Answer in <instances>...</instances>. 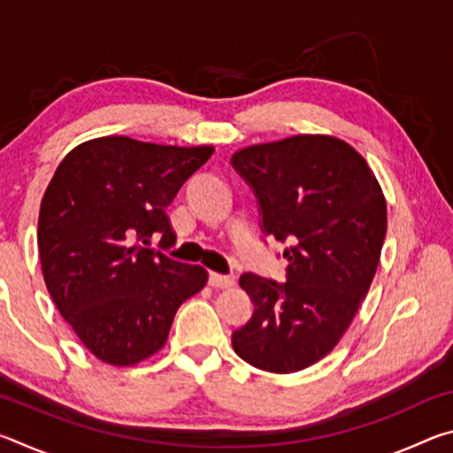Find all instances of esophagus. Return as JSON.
<instances>
[{"mask_svg": "<svg viewBox=\"0 0 453 453\" xmlns=\"http://www.w3.org/2000/svg\"><path fill=\"white\" fill-rule=\"evenodd\" d=\"M234 278L232 275H221V273H216V272H210V286L211 288H232L234 286Z\"/></svg>", "mask_w": 453, "mask_h": 453, "instance_id": "obj_1", "label": "esophagus"}]
</instances>
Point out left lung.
Returning <instances> with one entry per match:
<instances>
[{
  "label": "left lung",
  "mask_w": 453,
  "mask_h": 453,
  "mask_svg": "<svg viewBox=\"0 0 453 453\" xmlns=\"http://www.w3.org/2000/svg\"><path fill=\"white\" fill-rule=\"evenodd\" d=\"M232 164L256 191L264 232L289 240L283 286L240 278L254 316L232 346L259 370H305L337 346L367 296L388 229L386 197L362 153L326 134L248 145Z\"/></svg>",
  "instance_id": "8db88e82"
}]
</instances>
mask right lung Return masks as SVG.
Returning <instances> with one entry per match:
<instances>
[{
  "instance_id": "right-lung-1",
  "label": "right lung",
  "mask_w": 453,
  "mask_h": 453,
  "mask_svg": "<svg viewBox=\"0 0 453 453\" xmlns=\"http://www.w3.org/2000/svg\"><path fill=\"white\" fill-rule=\"evenodd\" d=\"M213 145H162L127 135L88 140L67 153L45 189L37 248L58 311L104 364L129 367L165 346L172 321L208 272L145 248L172 245L165 208Z\"/></svg>"
}]
</instances>
